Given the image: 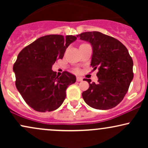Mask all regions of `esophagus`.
I'll return each mask as SVG.
<instances>
[{
	"mask_svg": "<svg viewBox=\"0 0 148 148\" xmlns=\"http://www.w3.org/2000/svg\"><path fill=\"white\" fill-rule=\"evenodd\" d=\"M76 81H83V78L82 77H76Z\"/></svg>",
	"mask_w": 148,
	"mask_h": 148,
	"instance_id": "esophagus-1",
	"label": "esophagus"
}]
</instances>
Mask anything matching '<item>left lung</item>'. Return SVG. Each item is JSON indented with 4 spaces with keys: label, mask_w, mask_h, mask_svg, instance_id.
<instances>
[{
    "label": "left lung",
    "mask_w": 148,
    "mask_h": 148,
    "mask_svg": "<svg viewBox=\"0 0 148 148\" xmlns=\"http://www.w3.org/2000/svg\"><path fill=\"white\" fill-rule=\"evenodd\" d=\"M77 37L90 43V65L99 70L96 84L84 79L89 84L82 93L85 102L96 109L114 108L123 99L134 77L133 60L128 50L119 40L100 32H86Z\"/></svg>",
    "instance_id": "left-lung-1"
}]
</instances>
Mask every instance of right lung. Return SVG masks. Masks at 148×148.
<instances>
[{
	"instance_id": "1",
	"label": "right lung",
	"mask_w": 148,
	"mask_h": 148,
	"mask_svg": "<svg viewBox=\"0 0 148 148\" xmlns=\"http://www.w3.org/2000/svg\"><path fill=\"white\" fill-rule=\"evenodd\" d=\"M76 37L49 35L41 37L18 53L13 66L16 87L27 104L39 112L52 111L63 103L66 90L76 82L68 72L60 76L52 70L53 64L62 59L66 49Z\"/></svg>"
}]
</instances>
